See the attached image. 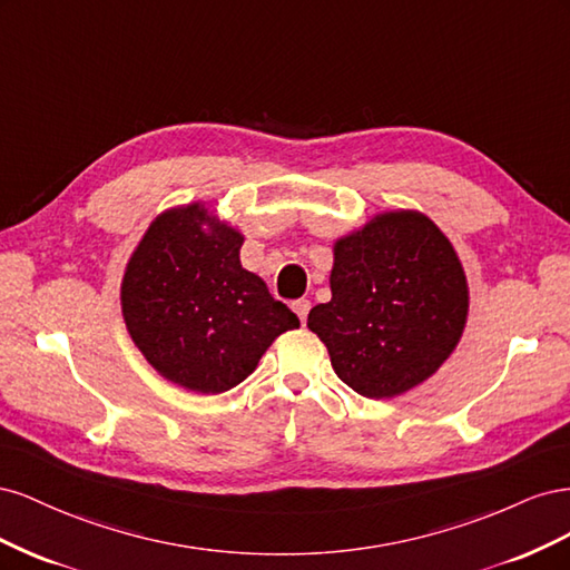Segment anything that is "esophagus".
<instances>
[{"label":"esophagus","instance_id":"34e87169","mask_svg":"<svg viewBox=\"0 0 570 570\" xmlns=\"http://www.w3.org/2000/svg\"><path fill=\"white\" fill-rule=\"evenodd\" d=\"M292 308H295V314L299 316V321L306 323V316H308V312H312V302H308V299H297L295 304H292Z\"/></svg>","mask_w":570,"mask_h":570}]
</instances>
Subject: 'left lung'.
Returning <instances> with one entry per match:
<instances>
[{
    "label": "left lung",
    "mask_w": 570,
    "mask_h": 570,
    "mask_svg": "<svg viewBox=\"0 0 570 570\" xmlns=\"http://www.w3.org/2000/svg\"><path fill=\"white\" fill-rule=\"evenodd\" d=\"M333 299L308 312V331L344 385L383 400L433 375L452 354L469 314L459 256L416 212L375 216L337 239Z\"/></svg>",
    "instance_id": "8db88e82"
}]
</instances>
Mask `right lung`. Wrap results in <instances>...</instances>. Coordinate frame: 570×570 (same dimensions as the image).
I'll return each mask as SVG.
<instances>
[{
    "instance_id": "1",
    "label": "right lung",
    "mask_w": 570,
    "mask_h": 570,
    "mask_svg": "<svg viewBox=\"0 0 570 570\" xmlns=\"http://www.w3.org/2000/svg\"><path fill=\"white\" fill-rule=\"evenodd\" d=\"M239 247L243 235L189 204L154 220L130 256L120 285L128 333L170 383L226 392L256 368L275 337L299 325L243 268Z\"/></svg>"
}]
</instances>
